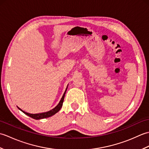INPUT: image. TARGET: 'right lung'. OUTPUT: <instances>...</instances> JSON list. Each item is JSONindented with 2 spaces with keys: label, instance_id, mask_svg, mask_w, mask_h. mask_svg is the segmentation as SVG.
I'll return each mask as SVG.
<instances>
[{
  "label": "right lung",
  "instance_id": "right-lung-1",
  "mask_svg": "<svg viewBox=\"0 0 149 149\" xmlns=\"http://www.w3.org/2000/svg\"><path fill=\"white\" fill-rule=\"evenodd\" d=\"M68 88V86H67ZM67 88H66V89L65 91L64 94H63V95L61 98V100H60L59 103L54 108L52 109V110L49 111H47V112H45V113H38V114H31V113H26L24 111H22L21 109L19 108V107H18V108L21 110L22 112H23L24 113L26 114V115H27V116H29L30 117H31V118H33L34 119H36V120H38V119H42V118H49V117L51 116L54 115H55V114L56 113H58L59 111L61 109V107L63 106V101H64V98H65V93H66V90H67Z\"/></svg>",
  "mask_w": 149,
  "mask_h": 149
}]
</instances>
